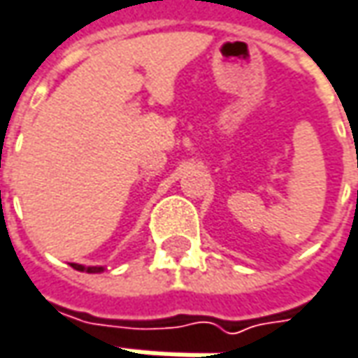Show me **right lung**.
Here are the masks:
<instances>
[{"label": "right lung", "mask_w": 358, "mask_h": 358, "mask_svg": "<svg viewBox=\"0 0 358 358\" xmlns=\"http://www.w3.org/2000/svg\"><path fill=\"white\" fill-rule=\"evenodd\" d=\"M71 267L77 268V271H85V273H101L103 267H83V265H77V263H71Z\"/></svg>", "instance_id": "1"}]
</instances>
